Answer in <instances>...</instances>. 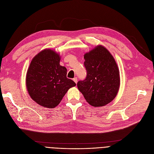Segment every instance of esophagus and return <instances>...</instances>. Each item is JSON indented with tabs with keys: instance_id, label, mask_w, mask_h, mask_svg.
Wrapping results in <instances>:
<instances>
[{
	"instance_id": "esophagus-1",
	"label": "esophagus",
	"mask_w": 154,
	"mask_h": 154,
	"mask_svg": "<svg viewBox=\"0 0 154 154\" xmlns=\"http://www.w3.org/2000/svg\"><path fill=\"white\" fill-rule=\"evenodd\" d=\"M73 80H74V82H75V84L77 83V77H75V78L73 79Z\"/></svg>"
}]
</instances>
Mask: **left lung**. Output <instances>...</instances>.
Returning <instances> with one entry per match:
<instances>
[{"instance_id": "1", "label": "left lung", "mask_w": 154, "mask_h": 154, "mask_svg": "<svg viewBox=\"0 0 154 154\" xmlns=\"http://www.w3.org/2000/svg\"><path fill=\"white\" fill-rule=\"evenodd\" d=\"M87 77L77 82L86 101L94 107L106 106L115 99L120 87L117 64L106 47L97 45L84 55Z\"/></svg>"}]
</instances>
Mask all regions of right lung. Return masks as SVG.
I'll list each match as a JSON object with an SVG mask.
<instances>
[{"mask_svg": "<svg viewBox=\"0 0 154 154\" xmlns=\"http://www.w3.org/2000/svg\"><path fill=\"white\" fill-rule=\"evenodd\" d=\"M60 57L44 49L32 60L26 75V87L32 100L46 108L57 106L70 88L76 84L67 78V69L60 65Z\"/></svg>", "mask_w": 154, "mask_h": 154, "instance_id": "obj_1", "label": "right lung"}]
</instances>
